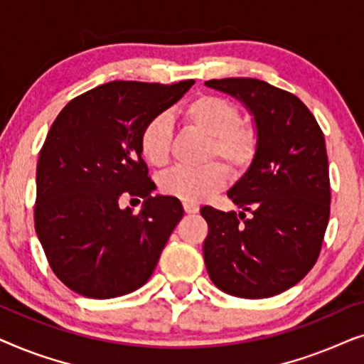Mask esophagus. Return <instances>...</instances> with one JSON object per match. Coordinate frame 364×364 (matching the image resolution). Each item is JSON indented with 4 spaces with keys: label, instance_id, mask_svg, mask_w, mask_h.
Wrapping results in <instances>:
<instances>
[{
    "label": "esophagus",
    "instance_id": "esophagus-1",
    "mask_svg": "<svg viewBox=\"0 0 364 364\" xmlns=\"http://www.w3.org/2000/svg\"><path fill=\"white\" fill-rule=\"evenodd\" d=\"M182 205H183V210H186V213H197L198 212V205L193 202H183Z\"/></svg>",
    "mask_w": 364,
    "mask_h": 364
}]
</instances>
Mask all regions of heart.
<instances>
[{
  "instance_id": "b5f03b06",
  "label": "heart",
  "mask_w": 364,
  "mask_h": 364,
  "mask_svg": "<svg viewBox=\"0 0 364 364\" xmlns=\"http://www.w3.org/2000/svg\"><path fill=\"white\" fill-rule=\"evenodd\" d=\"M181 116L183 122L210 137L208 154L220 157L232 168H245L255 157L257 132L240 122V112L228 99L202 94L181 109ZM171 122L167 116L159 114L142 127L139 137L142 157L154 167L166 166L171 156ZM225 181V167L212 162L200 168H172L159 178V188L181 200L200 202L223 187Z\"/></svg>"
}]
</instances>
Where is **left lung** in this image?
Listing matches in <instances>:
<instances>
[{
    "mask_svg": "<svg viewBox=\"0 0 364 364\" xmlns=\"http://www.w3.org/2000/svg\"><path fill=\"white\" fill-rule=\"evenodd\" d=\"M205 86L240 101L258 139L250 166L227 192L242 210L200 208L208 223V277L228 295L275 296L296 285L320 255L331 200L325 137L300 99L265 81L227 77Z\"/></svg>",
    "mask_w": 364,
    "mask_h": 364,
    "instance_id": "obj_1",
    "label": "left lung"
}]
</instances>
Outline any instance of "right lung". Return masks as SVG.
<instances>
[{"label": "right lung", "mask_w": 364, "mask_h": 364, "mask_svg": "<svg viewBox=\"0 0 364 364\" xmlns=\"http://www.w3.org/2000/svg\"><path fill=\"white\" fill-rule=\"evenodd\" d=\"M192 84H102L66 104L49 129L36 167L34 228L53 272L79 295L122 296L151 278L183 208L176 197H152L139 137ZM129 195L144 198L137 216L118 205Z\"/></svg>", "instance_id": "add662e5"}]
</instances>
